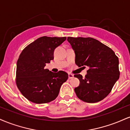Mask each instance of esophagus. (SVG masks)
<instances>
[{"instance_id": "1", "label": "esophagus", "mask_w": 130, "mask_h": 130, "mask_svg": "<svg viewBox=\"0 0 130 130\" xmlns=\"http://www.w3.org/2000/svg\"><path fill=\"white\" fill-rule=\"evenodd\" d=\"M73 77H74L73 74H68V78H69V79H72V78H73Z\"/></svg>"}]
</instances>
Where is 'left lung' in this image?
<instances>
[{
  "label": "left lung",
  "mask_w": 130,
  "mask_h": 130,
  "mask_svg": "<svg viewBox=\"0 0 130 130\" xmlns=\"http://www.w3.org/2000/svg\"><path fill=\"white\" fill-rule=\"evenodd\" d=\"M67 40L75 53L79 67H89L87 73L79 79V86L74 89L77 98L86 103H96L106 97L119 79V59L108 46L93 38L69 37Z\"/></svg>",
  "instance_id": "8db88e82"
}]
</instances>
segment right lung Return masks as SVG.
Wrapping results in <instances>:
<instances>
[{"mask_svg":"<svg viewBox=\"0 0 130 130\" xmlns=\"http://www.w3.org/2000/svg\"><path fill=\"white\" fill-rule=\"evenodd\" d=\"M66 37H41L27 46L19 55L16 66V83L25 98L37 104L54 100L68 74L45 69L54 59V51Z\"/></svg>","mask_w":130,"mask_h":130,"instance_id":"obj_1","label":"right lung"}]
</instances>
